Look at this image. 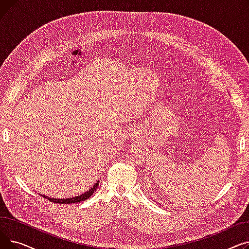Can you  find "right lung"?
I'll return each mask as SVG.
<instances>
[{
	"instance_id": "right-lung-1",
	"label": "right lung",
	"mask_w": 249,
	"mask_h": 249,
	"mask_svg": "<svg viewBox=\"0 0 249 249\" xmlns=\"http://www.w3.org/2000/svg\"><path fill=\"white\" fill-rule=\"evenodd\" d=\"M99 187V182H97V184H95V186H93V188H91L89 191L86 192L85 194L81 195V196H76V197L74 198H71V199H52V198H47L50 202H53V203H57V204H72V203H80V202H83L87 199H89L91 195H93L96 190L98 189ZM43 197H45V196H43ZM46 198V197H45Z\"/></svg>"
}]
</instances>
